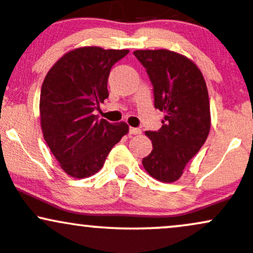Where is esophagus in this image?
<instances>
[{"label":"esophagus","mask_w":253,"mask_h":253,"mask_svg":"<svg viewBox=\"0 0 253 253\" xmlns=\"http://www.w3.org/2000/svg\"><path fill=\"white\" fill-rule=\"evenodd\" d=\"M128 133H129V134H132V135H135V134H140L141 131L139 128H137V127H129Z\"/></svg>","instance_id":"obj_1"}]
</instances>
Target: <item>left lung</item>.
<instances>
[{"label": "left lung", "mask_w": 253, "mask_h": 253, "mask_svg": "<svg viewBox=\"0 0 253 253\" xmlns=\"http://www.w3.org/2000/svg\"><path fill=\"white\" fill-rule=\"evenodd\" d=\"M154 87V104L165 112L162 127L146 131L152 151L145 170L162 182H174L201 150L210 131V103L203 74L191 60L170 50H135Z\"/></svg>", "instance_id": "obj_1"}]
</instances>
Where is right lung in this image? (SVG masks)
Listing matches in <instances>:
<instances>
[{"label": "right lung", "mask_w": 253, "mask_h": 253, "mask_svg": "<svg viewBox=\"0 0 253 253\" xmlns=\"http://www.w3.org/2000/svg\"><path fill=\"white\" fill-rule=\"evenodd\" d=\"M128 50L85 46L63 55L50 68L41 90L44 139L61 168L83 179L96 174L108 154L128 132L125 122L110 124L93 115L108 98V77Z\"/></svg>", "instance_id": "1"}]
</instances>
